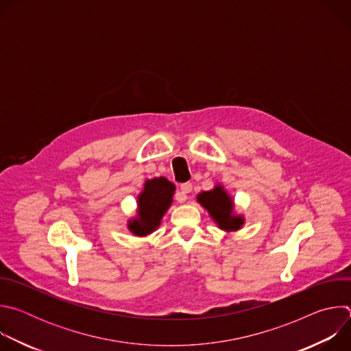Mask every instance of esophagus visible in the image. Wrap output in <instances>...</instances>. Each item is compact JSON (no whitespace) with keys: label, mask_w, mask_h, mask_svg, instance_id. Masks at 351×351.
Listing matches in <instances>:
<instances>
[{"label":"esophagus","mask_w":351,"mask_h":351,"mask_svg":"<svg viewBox=\"0 0 351 351\" xmlns=\"http://www.w3.org/2000/svg\"><path fill=\"white\" fill-rule=\"evenodd\" d=\"M180 193L178 194V197H176V199L179 203H183V202H186V198H187V193H190L191 190H193V184L190 183V182H186V183H183V184H180Z\"/></svg>","instance_id":"esophagus-1"}]
</instances>
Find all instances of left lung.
<instances>
[{"label": "left lung", "instance_id": "left-lung-1", "mask_svg": "<svg viewBox=\"0 0 351 351\" xmlns=\"http://www.w3.org/2000/svg\"><path fill=\"white\" fill-rule=\"evenodd\" d=\"M197 199L206 210H208L210 215L214 218L221 229L237 230L243 225V218L232 215L233 203L221 186H217L214 190L210 191L199 193L197 195Z\"/></svg>", "mask_w": 351, "mask_h": 351}]
</instances>
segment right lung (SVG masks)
Returning a JSON list of instances; mask_svg holds the SVG:
<instances>
[{
  "instance_id": "1",
  "label": "right lung",
  "mask_w": 351,
  "mask_h": 351,
  "mask_svg": "<svg viewBox=\"0 0 351 351\" xmlns=\"http://www.w3.org/2000/svg\"><path fill=\"white\" fill-rule=\"evenodd\" d=\"M173 191V183L165 178L147 180L143 193L138 195V218L129 223V229L136 236H145L156 230L172 204Z\"/></svg>"
}]
</instances>
